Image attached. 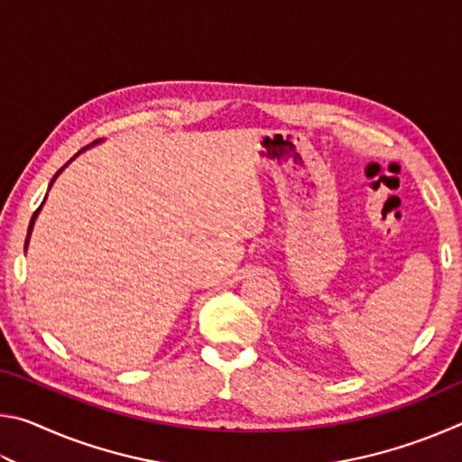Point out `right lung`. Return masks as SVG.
Instances as JSON below:
<instances>
[{
    "mask_svg": "<svg viewBox=\"0 0 462 462\" xmlns=\"http://www.w3.org/2000/svg\"><path fill=\"white\" fill-rule=\"evenodd\" d=\"M93 144H97V140H96V143H93ZM93 144H89V146H93ZM89 146H85V148H89ZM85 148H83V151H85ZM77 154H79V152H77ZM77 154H75V156H77ZM75 156H73V159H75ZM73 159H71V161H73ZM67 165H69V162H67ZM67 165H65V167H67ZM65 167H60V169L57 171V175H54V177H52V181H51V185L54 183V179H57V177L60 175V171H62V169H65ZM51 185H49V189H51ZM44 199H46V198H44ZM42 203H44V201H42ZM42 203H41V208H42ZM41 208H38V209H36V212H34V216H32V220H30V226H28V236H26V245H24V248H28V240H30V234H32V228H34V220H36V216H38V212H41Z\"/></svg>",
    "mask_w": 462,
    "mask_h": 462,
    "instance_id": "right-lung-1",
    "label": "right lung"
}]
</instances>
